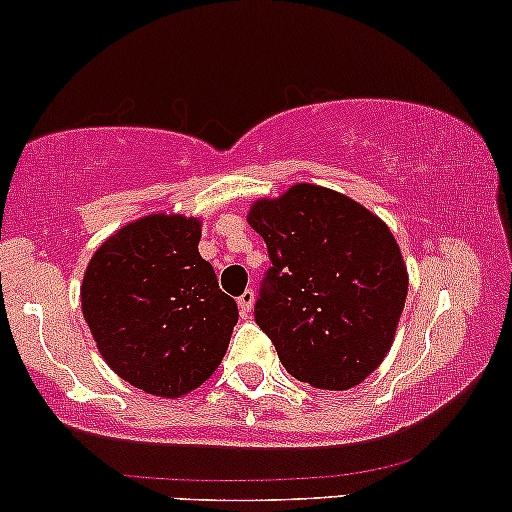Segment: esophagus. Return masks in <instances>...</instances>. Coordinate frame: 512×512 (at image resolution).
I'll use <instances>...</instances> for the list:
<instances>
[{
  "label": "esophagus",
  "mask_w": 512,
  "mask_h": 512,
  "mask_svg": "<svg viewBox=\"0 0 512 512\" xmlns=\"http://www.w3.org/2000/svg\"><path fill=\"white\" fill-rule=\"evenodd\" d=\"M238 305H240V310H243L245 315H250V313H252V305H255V291L248 289V291L240 293Z\"/></svg>",
  "instance_id": "34e87169"
}]
</instances>
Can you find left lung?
Here are the masks:
<instances>
[{
    "instance_id": "8db88e82",
    "label": "left lung",
    "mask_w": 512,
    "mask_h": 512,
    "mask_svg": "<svg viewBox=\"0 0 512 512\" xmlns=\"http://www.w3.org/2000/svg\"><path fill=\"white\" fill-rule=\"evenodd\" d=\"M248 223L272 260L255 320L279 361L317 390L361 385L390 351L409 291L387 223L310 182L255 199Z\"/></svg>"
}]
</instances>
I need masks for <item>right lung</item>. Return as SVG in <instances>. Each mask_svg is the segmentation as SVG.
Here are the masks:
<instances>
[{"mask_svg":"<svg viewBox=\"0 0 512 512\" xmlns=\"http://www.w3.org/2000/svg\"><path fill=\"white\" fill-rule=\"evenodd\" d=\"M199 238L197 216H142L93 252L81 281V313L105 363L149 395L175 399L209 380L238 322Z\"/></svg>","mask_w":512,"mask_h":512,"instance_id":"right-lung-1","label":"right lung"}]
</instances>
